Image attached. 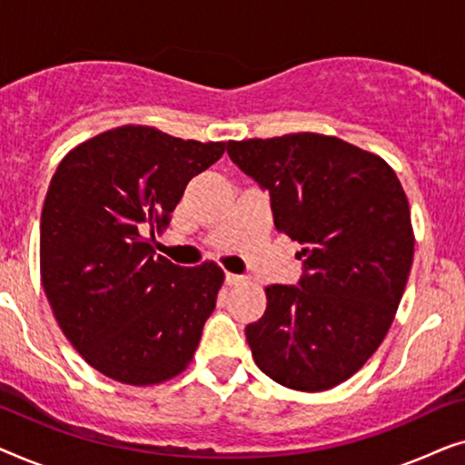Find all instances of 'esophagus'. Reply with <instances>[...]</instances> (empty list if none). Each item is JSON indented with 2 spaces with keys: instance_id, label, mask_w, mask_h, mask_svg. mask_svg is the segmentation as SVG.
Segmentation results:
<instances>
[{
  "instance_id": "1",
  "label": "esophagus",
  "mask_w": 465,
  "mask_h": 465,
  "mask_svg": "<svg viewBox=\"0 0 465 465\" xmlns=\"http://www.w3.org/2000/svg\"><path fill=\"white\" fill-rule=\"evenodd\" d=\"M226 283L228 285H241V283H245V277L232 275V272H226Z\"/></svg>"
}]
</instances>
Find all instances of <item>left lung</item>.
<instances>
[{
    "label": "left lung",
    "mask_w": 465,
    "mask_h": 465,
    "mask_svg": "<svg viewBox=\"0 0 465 465\" xmlns=\"http://www.w3.org/2000/svg\"><path fill=\"white\" fill-rule=\"evenodd\" d=\"M226 148L304 258L301 288L264 290L262 320L245 328L253 360L290 390H332L377 351L402 301L415 253L402 183L381 156L322 133Z\"/></svg>",
    "instance_id": "1"
}]
</instances>
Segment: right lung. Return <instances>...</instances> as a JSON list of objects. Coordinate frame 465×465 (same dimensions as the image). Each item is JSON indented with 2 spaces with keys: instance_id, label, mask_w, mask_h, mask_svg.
I'll return each mask as SVG.
<instances>
[{
  "instance_id": "right-lung-1",
  "label": "right lung",
  "mask_w": 465,
  "mask_h": 465,
  "mask_svg": "<svg viewBox=\"0 0 465 465\" xmlns=\"http://www.w3.org/2000/svg\"><path fill=\"white\" fill-rule=\"evenodd\" d=\"M224 148L124 124L56 167L42 209V285L63 334L105 377L158 385L193 361L224 271L177 266L145 234L169 226L186 183Z\"/></svg>"
}]
</instances>
